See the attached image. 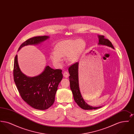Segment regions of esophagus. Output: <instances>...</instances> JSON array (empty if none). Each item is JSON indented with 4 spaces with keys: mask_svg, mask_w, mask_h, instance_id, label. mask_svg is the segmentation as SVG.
Masks as SVG:
<instances>
[{
    "mask_svg": "<svg viewBox=\"0 0 134 134\" xmlns=\"http://www.w3.org/2000/svg\"><path fill=\"white\" fill-rule=\"evenodd\" d=\"M63 76L65 77V78H68V77H69V74H68V73L67 72H66V71H64V73H63Z\"/></svg>",
    "mask_w": 134,
    "mask_h": 134,
    "instance_id": "1",
    "label": "esophagus"
}]
</instances>
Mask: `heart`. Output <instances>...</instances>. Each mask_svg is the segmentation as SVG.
<instances>
[{
	"label": "heart",
	"instance_id": "1",
	"mask_svg": "<svg viewBox=\"0 0 134 134\" xmlns=\"http://www.w3.org/2000/svg\"><path fill=\"white\" fill-rule=\"evenodd\" d=\"M85 48V43L83 40H64L54 46V51L50 54L52 62L56 65H60L62 57L66 56L69 63L76 62L79 59Z\"/></svg>",
	"mask_w": 134,
	"mask_h": 134
}]
</instances>
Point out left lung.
<instances>
[{
  "mask_svg": "<svg viewBox=\"0 0 134 134\" xmlns=\"http://www.w3.org/2000/svg\"><path fill=\"white\" fill-rule=\"evenodd\" d=\"M99 39L98 45L106 46L110 47L113 49H115L112 43L107 38H104V36L98 35ZM78 65L79 63H76L71 65L68 69L69 73L70 74L69 81H70V88L72 92L74 99L77 104L83 109L85 110H91L96 109L97 108H100L102 107H94L89 105L85 102L81 96L79 85L78 81Z\"/></svg>",
  "mask_w": 134,
  "mask_h": 134,
  "instance_id": "obj_1",
  "label": "left lung"
}]
</instances>
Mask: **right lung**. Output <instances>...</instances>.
Listing matches in <instances>:
<instances>
[{
	"label": "right lung",
	"mask_w": 134,
	"mask_h": 134,
	"mask_svg": "<svg viewBox=\"0 0 134 134\" xmlns=\"http://www.w3.org/2000/svg\"><path fill=\"white\" fill-rule=\"evenodd\" d=\"M50 38L38 36L29 38L23 43L18 49L28 45H38ZM63 78L62 70L53 69L46 66L38 75L27 76L19 68L18 55L14 58L13 78L19 94L23 100L32 108L45 110L51 107L55 102L58 86Z\"/></svg>",
	"instance_id": "right-lung-1"
}]
</instances>
